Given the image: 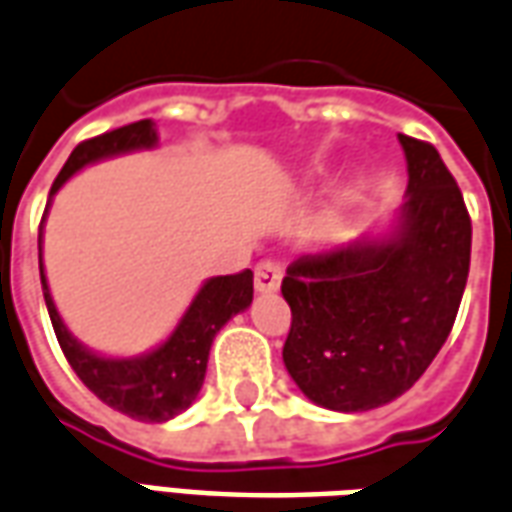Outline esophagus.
Here are the masks:
<instances>
[{
    "instance_id": "esophagus-1",
    "label": "esophagus",
    "mask_w": 512,
    "mask_h": 512,
    "mask_svg": "<svg viewBox=\"0 0 512 512\" xmlns=\"http://www.w3.org/2000/svg\"><path fill=\"white\" fill-rule=\"evenodd\" d=\"M282 282V268L274 260H260L255 266V291L274 293Z\"/></svg>"
}]
</instances>
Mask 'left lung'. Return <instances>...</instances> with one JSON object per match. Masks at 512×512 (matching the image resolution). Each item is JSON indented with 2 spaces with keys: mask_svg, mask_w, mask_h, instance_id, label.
Here are the masks:
<instances>
[{
  "mask_svg": "<svg viewBox=\"0 0 512 512\" xmlns=\"http://www.w3.org/2000/svg\"><path fill=\"white\" fill-rule=\"evenodd\" d=\"M407 194L382 235L288 266L282 360L310 402L363 413L393 402L452 332L471 263V219L438 149L399 135Z\"/></svg>",
  "mask_w": 512,
  "mask_h": 512,
  "instance_id": "8db88e82",
  "label": "left lung"
}]
</instances>
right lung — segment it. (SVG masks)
Segmentation results:
<instances>
[{"instance_id": "add662e5", "label": "right lung", "mask_w": 512, "mask_h": 512, "mask_svg": "<svg viewBox=\"0 0 512 512\" xmlns=\"http://www.w3.org/2000/svg\"><path fill=\"white\" fill-rule=\"evenodd\" d=\"M152 146H157V130L152 119L135 121V124L119 127V130L96 135L91 141H82L57 174L55 185L49 191V202L63 188V182L85 166L107 160V157L138 152V149H152ZM44 221H41V232H44ZM41 232H38V268H41L46 310L52 318L60 349L69 360V366L77 371V377L85 382V388L96 393L107 407L119 410L124 416L138 418V421H157V424L180 416L182 410L194 405L196 396L202 391V382H205L207 355H210L216 332L232 316L244 313L246 307L252 305V293H255L252 271L246 268L241 274L210 277L196 291L194 302L182 313L174 332L152 352H144L138 357L96 355L71 335L69 327L63 324V318L57 313L55 299L49 293V282H46L44 274V255H41L44 252V235Z\"/></svg>"}]
</instances>
